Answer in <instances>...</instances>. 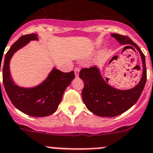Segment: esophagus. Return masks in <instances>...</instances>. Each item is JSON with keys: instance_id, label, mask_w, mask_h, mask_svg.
Masks as SVG:
<instances>
[{"instance_id": "obj_1", "label": "esophagus", "mask_w": 153, "mask_h": 153, "mask_svg": "<svg viewBox=\"0 0 153 153\" xmlns=\"http://www.w3.org/2000/svg\"><path fill=\"white\" fill-rule=\"evenodd\" d=\"M74 74H75L76 77H78V76H79V68H75V69H74Z\"/></svg>"}]
</instances>
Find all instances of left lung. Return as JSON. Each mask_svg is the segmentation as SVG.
<instances>
[{"mask_svg":"<svg viewBox=\"0 0 153 153\" xmlns=\"http://www.w3.org/2000/svg\"><path fill=\"white\" fill-rule=\"evenodd\" d=\"M120 45H131L140 54L142 63V74L139 82L130 89L121 90L108 84L97 66L82 69L79 78L84 81L82 98L88 110L100 117H113L121 114L137 102L142 94L146 82V58L140 48L128 36L111 34Z\"/></svg>","mask_w":153,"mask_h":153,"instance_id":"8db88e82","label":"left lung"}]
</instances>
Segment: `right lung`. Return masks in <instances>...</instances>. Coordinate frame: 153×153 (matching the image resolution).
<instances>
[{
  "label": "right lung",
  "mask_w": 153,
  "mask_h": 153,
  "mask_svg": "<svg viewBox=\"0 0 153 153\" xmlns=\"http://www.w3.org/2000/svg\"><path fill=\"white\" fill-rule=\"evenodd\" d=\"M38 36L37 34L23 36L11 45L2 64L3 83L9 99L17 109L32 117H46L56 111L64 91L75 78V74L74 71L62 73L53 67L47 77L35 87H20L14 83L10 71L11 58L31 41H39ZM1 66V62L0 72Z\"/></svg>",
  "instance_id": "add662e5"
}]
</instances>
